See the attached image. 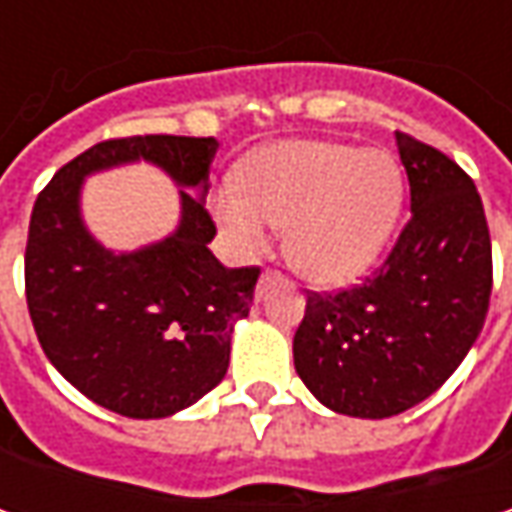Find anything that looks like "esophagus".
Segmentation results:
<instances>
[{
  "label": "esophagus",
  "mask_w": 512,
  "mask_h": 512,
  "mask_svg": "<svg viewBox=\"0 0 512 512\" xmlns=\"http://www.w3.org/2000/svg\"><path fill=\"white\" fill-rule=\"evenodd\" d=\"M273 279H276V273H273V270H265V273H262V279H259V290H256V296H259V299L265 296L267 285H270Z\"/></svg>",
  "instance_id": "esophagus-1"
}]
</instances>
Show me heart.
<instances>
[{"mask_svg":"<svg viewBox=\"0 0 512 512\" xmlns=\"http://www.w3.org/2000/svg\"><path fill=\"white\" fill-rule=\"evenodd\" d=\"M402 168L384 150L293 139L253 153L239 187L213 213L242 253H262L267 230L287 227V259L307 282L342 287L379 259L402 213Z\"/></svg>","mask_w":512,"mask_h":512,"instance_id":"1","label":"heart"}]
</instances>
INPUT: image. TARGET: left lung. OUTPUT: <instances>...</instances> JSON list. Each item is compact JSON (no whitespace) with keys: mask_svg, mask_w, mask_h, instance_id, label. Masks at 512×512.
<instances>
[{"mask_svg":"<svg viewBox=\"0 0 512 512\" xmlns=\"http://www.w3.org/2000/svg\"><path fill=\"white\" fill-rule=\"evenodd\" d=\"M410 222L364 285L307 296L293 364L333 413L387 419L436 393L479 339L493 290L490 230L473 179L396 133Z\"/></svg>","mask_w":512,"mask_h":512,"instance_id":"1","label":"left lung"}]
</instances>
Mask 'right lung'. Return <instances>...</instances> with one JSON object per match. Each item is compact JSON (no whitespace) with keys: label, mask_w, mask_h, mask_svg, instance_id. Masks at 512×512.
<instances>
[{"label":"right lung","mask_w":512,"mask_h":512,"mask_svg":"<svg viewBox=\"0 0 512 512\" xmlns=\"http://www.w3.org/2000/svg\"><path fill=\"white\" fill-rule=\"evenodd\" d=\"M216 150L213 136L99 142L50 179L30 213L25 296L39 344L79 393L119 416L165 419L199 402L225 379L233 325L250 313L259 267H225L207 247ZM139 158L183 187V216L162 243L116 254L81 222V185Z\"/></svg>","instance_id":"obj_1"}]
</instances>
